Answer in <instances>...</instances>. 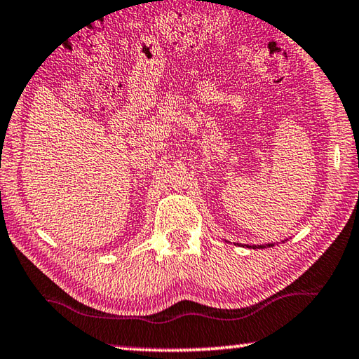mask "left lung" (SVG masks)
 Masks as SVG:
<instances>
[{
  "label": "left lung",
  "instance_id": "1",
  "mask_svg": "<svg viewBox=\"0 0 359 359\" xmlns=\"http://www.w3.org/2000/svg\"><path fill=\"white\" fill-rule=\"evenodd\" d=\"M248 248H266V247H274V244H264V245H245Z\"/></svg>",
  "mask_w": 359,
  "mask_h": 359
}]
</instances>
